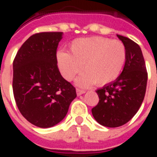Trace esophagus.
Listing matches in <instances>:
<instances>
[{
  "instance_id": "34e87169",
  "label": "esophagus",
  "mask_w": 157,
  "mask_h": 157,
  "mask_svg": "<svg viewBox=\"0 0 157 157\" xmlns=\"http://www.w3.org/2000/svg\"><path fill=\"white\" fill-rule=\"evenodd\" d=\"M76 93H77V95L79 96V95H82V94H85V91L84 90H81V89H77L76 90Z\"/></svg>"
}]
</instances>
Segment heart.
<instances>
[{
    "label": "heart",
    "mask_w": 157,
    "mask_h": 157,
    "mask_svg": "<svg viewBox=\"0 0 157 157\" xmlns=\"http://www.w3.org/2000/svg\"><path fill=\"white\" fill-rule=\"evenodd\" d=\"M58 67L63 78L71 81L84 71L78 85L86 87L96 83L105 86L115 81L122 73L127 50L121 41L101 36H90L73 40L70 52L57 53Z\"/></svg>",
    "instance_id": "obj_1"
}]
</instances>
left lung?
<instances>
[{
    "label": "left lung",
    "instance_id": "obj_1",
    "mask_svg": "<svg viewBox=\"0 0 157 157\" xmlns=\"http://www.w3.org/2000/svg\"><path fill=\"white\" fill-rule=\"evenodd\" d=\"M117 36L127 50L125 67L115 81L96 91L100 100L92 109L96 121L108 128L121 127L135 116L144 100L148 80L140 46L126 36Z\"/></svg>",
    "mask_w": 157,
    "mask_h": 157
}]
</instances>
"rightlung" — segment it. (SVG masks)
Instances as JSON below:
<instances>
[{
  "mask_svg": "<svg viewBox=\"0 0 157 157\" xmlns=\"http://www.w3.org/2000/svg\"><path fill=\"white\" fill-rule=\"evenodd\" d=\"M62 32L32 35L21 46L13 62V93L21 115L46 128L65 117L77 97L75 87L60 74L57 49Z\"/></svg>",
  "mask_w": 157,
  "mask_h": 157,
  "instance_id": "add662e5",
  "label": "right lung"
}]
</instances>
